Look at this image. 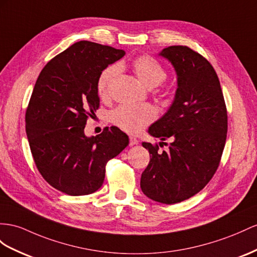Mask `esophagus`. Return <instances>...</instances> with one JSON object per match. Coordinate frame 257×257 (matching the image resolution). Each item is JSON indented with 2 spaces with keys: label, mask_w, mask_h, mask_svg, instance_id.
<instances>
[{
  "label": "esophagus",
  "mask_w": 257,
  "mask_h": 257,
  "mask_svg": "<svg viewBox=\"0 0 257 257\" xmlns=\"http://www.w3.org/2000/svg\"><path fill=\"white\" fill-rule=\"evenodd\" d=\"M129 140H130L129 141V146L130 147H134V146H136V144L139 143V140H138L137 138H135V137H130Z\"/></svg>",
  "instance_id": "34e87169"
}]
</instances>
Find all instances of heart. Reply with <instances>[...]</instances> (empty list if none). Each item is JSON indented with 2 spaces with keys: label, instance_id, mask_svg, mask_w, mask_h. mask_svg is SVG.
Returning <instances> with one entry per match:
<instances>
[{
  "label": "heart",
  "instance_id": "heart-1",
  "mask_svg": "<svg viewBox=\"0 0 257 257\" xmlns=\"http://www.w3.org/2000/svg\"><path fill=\"white\" fill-rule=\"evenodd\" d=\"M121 65L109 66L105 68L97 80V92L103 100L109 96V90L118 75ZM136 77L144 87L154 88L166 78V70L155 58L143 55L136 58L131 65ZM156 117L155 109L150 105H121L110 113V120L123 131L129 134H139Z\"/></svg>",
  "mask_w": 257,
  "mask_h": 257
}]
</instances>
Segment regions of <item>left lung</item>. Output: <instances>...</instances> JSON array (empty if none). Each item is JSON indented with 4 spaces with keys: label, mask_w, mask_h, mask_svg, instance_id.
Returning <instances> with one entry per match:
<instances>
[{
    "label": "left lung",
    "mask_w": 257,
    "mask_h": 257,
    "mask_svg": "<svg viewBox=\"0 0 257 257\" xmlns=\"http://www.w3.org/2000/svg\"><path fill=\"white\" fill-rule=\"evenodd\" d=\"M176 71L174 101L149 135L170 139L169 150L142 142L151 160L142 173L140 187L151 200L175 204L193 196L212 179L225 148L227 110L219 79L202 55L182 45L163 49L159 54Z\"/></svg>",
    "instance_id": "1"
}]
</instances>
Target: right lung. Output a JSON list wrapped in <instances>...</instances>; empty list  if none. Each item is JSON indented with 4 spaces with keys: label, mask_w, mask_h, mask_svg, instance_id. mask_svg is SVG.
Masks as SVG:
<instances>
[{
    "label": "right lung",
    "mask_w": 257,
    "mask_h": 257,
    "mask_svg": "<svg viewBox=\"0 0 257 257\" xmlns=\"http://www.w3.org/2000/svg\"><path fill=\"white\" fill-rule=\"evenodd\" d=\"M126 52L79 41L51 60L39 75L26 111V134L37 168L50 185L68 195L101 188L106 163L129 144L115 126L84 134L87 118L100 105L97 80Z\"/></svg>",
    "instance_id": "add662e5"
}]
</instances>
